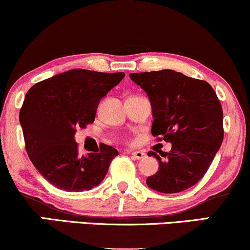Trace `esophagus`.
I'll return each mask as SVG.
<instances>
[{"instance_id": "34e87169", "label": "esophagus", "mask_w": 250, "mask_h": 250, "mask_svg": "<svg viewBox=\"0 0 250 250\" xmlns=\"http://www.w3.org/2000/svg\"><path fill=\"white\" fill-rule=\"evenodd\" d=\"M131 155H133V157L135 159H142L146 156V152H143V151H134V152H131Z\"/></svg>"}]
</instances>
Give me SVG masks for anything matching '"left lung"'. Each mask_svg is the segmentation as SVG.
<instances>
[{"label": "left lung", "instance_id": "left-lung-1", "mask_svg": "<svg viewBox=\"0 0 250 250\" xmlns=\"http://www.w3.org/2000/svg\"><path fill=\"white\" fill-rule=\"evenodd\" d=\"M148 95L151 134L172 144L169 152L154 151L158 171L146 185L162 193H178L197 184L208 170L224 140L222 108L208 83L173 70L130 73Z\"/></svg>", "mask_w": 250, "mask_h": 250}]
</instances>
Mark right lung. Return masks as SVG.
Wrapping results in <instances>:
<instances>
[{"label": "right lung", "instance_id": "obj_1", "mask_svg": "<svg viewBox=\"0 0 250 250\" xmlns=\"http://www.w3.org/2000/svg\"><path fill=\"white\" fill-rule=\"evenodd\" d=\"M125 76L74 68L39 81L26 93L20 112L25 149L50 184L81 192L104 180L117 150L100 144L96 152L81 156L74 135L94 121L101 99Z\"/></svg>", "mask_w": 250, "mask_h": 250}]
</instances>
